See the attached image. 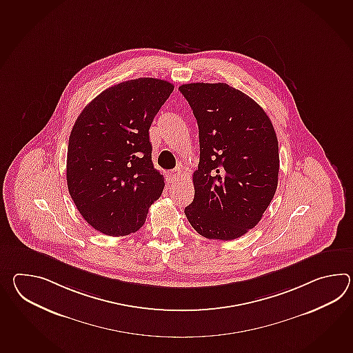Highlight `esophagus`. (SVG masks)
Listing matches in <instances>:
<instances>
[{"label": "esophagus", "instance_id": "1", "mask_svg": "<svg viewBox=\"0 0 353 353\" xmlns=\"http://www.w3.org/2000/svg\"><path fill=\"white\" fill-rule=\"evenodd\" d=\"M181 176H182V171H181V168H174V170L171 171L170 174H168V177H170V181H171V182H177V181L180 180Z\"/></svg>", "mask_w": 353, "mask_h": 353}]
</instances>
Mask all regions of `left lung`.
<instances>
[{"label": "left lung", "mask_w": 353, "mask_h": 353, "mask_svg": "<svg viewBox=\"0 0 353 353\" xmlns=\"http://www.w3.org/2000/svg\"><path fill=\"white\" fill-rule=\"evenodd\" d=\"M199 126L195 197L185 208L192 228L209 239L232 241L256 227L274 199L279 143L266 112L227 83L179 87Z\"/></svg>", "instance_id": "8db88e82"}]
</instances>
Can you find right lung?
<instances>
[{
	"mask_svg": "<svg viewBox=\"0 0 353 353\" xmlns=\"http://www.w3.org/2000/svg\"><path fill=\"white\" fill-rule=\"evenodd\" d=\"M165 79H137L102 91L79 114L67 152V185L83 219L111 236L135 233L162 195L149 128L173 91Z\"/></svg>",
	"mask_w": 353,
	"mask_h": 353,
	"instance_id": "1",
	"label": "right lung"
}]
</instances>
